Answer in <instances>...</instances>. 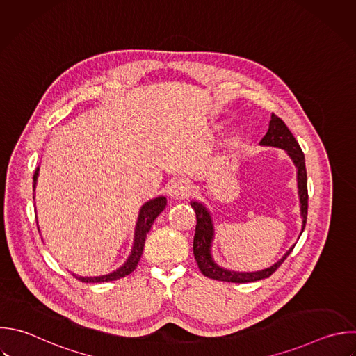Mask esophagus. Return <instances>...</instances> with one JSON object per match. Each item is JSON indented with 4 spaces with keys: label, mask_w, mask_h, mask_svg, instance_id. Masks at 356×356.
<instances>
[{
    "label": "esophagus",
    "mask_w": 356,
    "mask_h": 356,
    "mask_svg": "<svg viewBox=\"0 0 356 356\" xmlns=\"http://www.w3.org/2000/svg\"><path fill=\"white\" fill-rule=\"evenodd\" d=\"M191 184L184 178L174 179L168 186V195L175 199H184L191 195Z\"/></svg>",
    "instance_id": "obj_1"
}]
</instances>
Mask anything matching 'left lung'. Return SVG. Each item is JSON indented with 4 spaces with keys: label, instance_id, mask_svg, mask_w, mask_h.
<instances>
[{
    "label": "left lung",
    "instance_id": "obj_1",
    "mask_svg": "<svg viewBox=\"0 0 356 356\" xmlns=\"http://www.w3.org/2000/svg\"><path fill=\"white\" fill-rule=\"evenodd\" d=\"M260 145L263 146H274L284 149L288 156L292 159L295 167H296V178H298V193H299V202H300V216H302V231L306 225V217H307V178H306V167H305V156L300 150L299 143L288 129V127L284 124L281 118H278L275 114H271V120L268 124V131L264 135V138L260 140ZM191 206L193 207L196 213V229H195V238H193V254L196 259V263L199 266V270L203 275L217 280V281H225V282H252L259 281L263 278L270 277L288 257V254L292 252L293 246L275 264H273L268 268L253 271V273H238L231 271L227 268L220 267L214 263L211 257V241L214 236V228L211 216L207 211V209L199 203V202H191Z\"/></svg>",
    "mask_w": 356,
    "mask_h": 356
}]
</instances>
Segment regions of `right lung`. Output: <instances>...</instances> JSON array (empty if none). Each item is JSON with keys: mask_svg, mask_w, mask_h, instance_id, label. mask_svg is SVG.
Listing matches in <instances>:
<instances>
[{"mask_svg": "<svg viewBox=\"0 0 356 356\" xmlns=\"http://www.w3.org/2000/svg\"><path fill=\"white\" fill-rule=\"evenodd\" d=\"M38 177H39V167L36 168L35 171V175H33V189L36 188V181H38ZM35 199V197H33ZM165 204H167V199L164 196H159L156 199H152L149 200L147 203H145L139 211V217H138V222H136V228H135V241H134V248H132V252L128 257V260L124 263L122 267L117 268L115 271L110 273V274H106V275H99V277H78L75 275L79 281L82 282H103V281H114V280H118V278H122L128 274H131L139 260H140V256L143 253V248H145V241H146V235L147 232L150 231L152 228V224L154 222L156 217L165 209Z\"/></svg>", "mask_w": 356, "mask_h": 356, "instance_id": "right-lung-1", "label": "right lung"}]
</instances>
